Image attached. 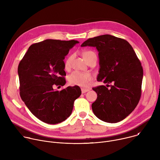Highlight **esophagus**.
<instances>
[{
	"label": "esophagus",
	"instance_id": "esophagus-1",
	"mask_svg": "<svg viewBox=\"0 0 160 160\" xmlns=\"http://www.w3.org/2000/svg\"><path fill=\"white\" fill-rule=\"evenodd\" d=\"M81 90H82V94H84V93H85V92H88V91H89V90H90V89H89V88H81Z\"/></svg>",
	"mask_w": 160,
	"mask_h": 160
}]
</instances>
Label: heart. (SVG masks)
Returning a JSON list of instances; mask_svg holds the SVG:
<instances>
[{
	"label": "heart",
	"mask_w": 160,
	"mask_h": 160,
	"mask_svg": "<svg viewBox=\"0 0 160 160\" xmlns=\"http://www.w3.org/2000/svg\"><path fill=\"white\" fill-rule=\"evenodd\" d=\"M96 56V54L91 51H86L83 53V56L86 61H88L91 57ZM73 56L68 58L64 61V68L66 70L69 69L71 66V62ZM69 82L70 84L73 85H78L83 87H87L90 85L91 80H92V75L89 73H83L79 72H74L69 76Z\"/></svg>",
	"instance_id": "1"
}]
</instances>
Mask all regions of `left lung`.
<instances>
[{"label":"left lung","instance_id":"obj_1","mask_svg":"<svg viewBox=\"0 0 160 160\" xmlns=\"http://www.w3.org/2000/svg\"><path fill=\"white\" fill-rule=\"evenodd\" d=\"M95 47L99 52L98 81L111 83L92 88L98 94L92 104L94 115L108 123L125 119L138 104L141 96L143 69L131 45L111 35L90 38L81 47Z\"/></svg>","mask_w":160,"mask_h":160}]
</instances>
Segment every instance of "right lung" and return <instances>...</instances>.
Instances as JSON below:
<instances>
[{
	"mask_svg": "<svg viewBox=\"0 0 160 160\" xmlns=\"http://www.w3.org/2000/svg\"><path fill=\"white\" fill-rule=\"evenodd\" d=\"M77 40L47 39L30 45L20 61L18 73L20 96L37 118L48 124L64 121L81 95L78 86L56 91L66 83L64 59Z\"/></svg>",
	"mask_w": 160,
	"mask_h": 160,
	"instance_id": "1",
	"label": "right lung"
}]
</instances>
